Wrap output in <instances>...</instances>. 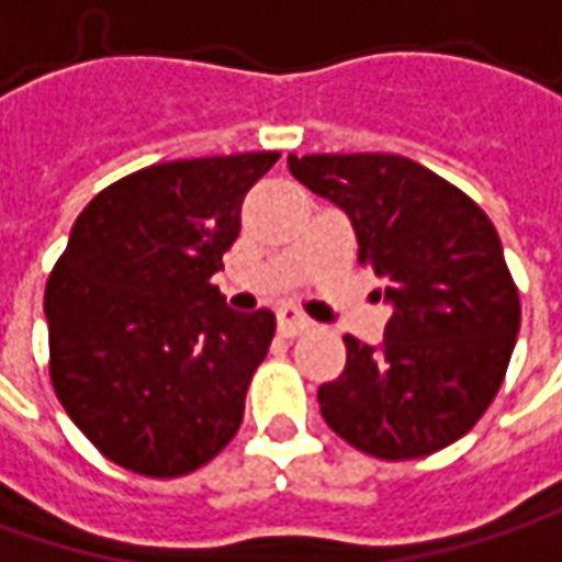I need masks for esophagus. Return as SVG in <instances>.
I'll return each mask as SVG.
<instances>
[{"label": "esophagus", "mask_w": 562, "mask_h": 562, "mask_svg": "<svg viewBox=\"0 0 562 562\" xmlns=\"http://www.w3.org/2000/svg\"><path fill=\"white\" fill-rule=\"evenodd\" d=\"M310 325L313 323H310L296 306H281V310H278V331H281L284 338H294L300 331H306Z\"/></svg>", "instance_id": "34e87169"}]
</instances>
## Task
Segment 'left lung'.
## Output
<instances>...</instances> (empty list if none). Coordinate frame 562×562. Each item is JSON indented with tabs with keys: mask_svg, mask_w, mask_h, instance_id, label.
I'll list each match as a JSON object with an SVG mask.
<instances>
[{
	"mask_svg": "<svg viewBox=\"0 0 562 562\" xmlns=\"http://www.w3.org/2000/svg\"><path fill=\"white\" fill-rule=\"evenodd\" d=\"M288 167L351 217L392 306L379 348L345 335V373L319 385L325 424L389 462L452 446L491 407L521 323L491 217L402 155H291Z\"/></svg>",
	"mask_w": 562,
	"mask_h": 562,
	"instance_id": "left-lung-1",
	"label": "left lung"
}]
</instances>
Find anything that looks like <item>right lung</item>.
<instances>
[{
  "label": "right lung",
  "instance_id": "obj_1",
  "mask_svg": "<svg viewBox=\"0 0 562 562\" xmlns=\"http://www.w3.org/2000/svg\"><path fill=\"white\" fill-rule=\"evenodd\" d=\"M274 151L155 164L98 192L46 281L49 376L110 462L180 477L239 430L274 313L227 310L211 274Z\"/></svg>",
  "mask_w": 562,
  "mask_h": 562
}]
</instances>
